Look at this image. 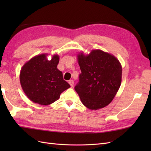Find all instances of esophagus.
<instances>
[{
  "mask_svg": "<svg viewBox=\"0 0 151 151\" xmlns=\"http://www.w3.org/2000/svg\"><path fill=\"white\" fill-rule=\"evenodd\" d=\"M69 84H70V87L73 88V86H74V81H69Z\"/></svg>",
  "mask_w": 151,
  "mask_h": 151,
  "instance_id": "obj_1",
  "label": "esophagus"
}]
</instances>
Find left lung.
I'll list each match as a JSON object with an SVG mask.
<instances>
[{"mask_svg":"<svg viewBox=\"0 0 151 151\" xmlns=\"http://www.w3.org/2000/svg\"><path fill=\"white\" fill-rule=\"evenodd\" d=\"M77 60L82 73L75 89L82 103L92 110L106 106L115 97L121 84L119 61L100 49L92 50L87 55L81 52L77 54Z\"/></svg>","mask_w":151,"mask_h":151,"instance_id":"left-lung-1","label":"left lung"}]
</instances>
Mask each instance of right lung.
I'll return each instance as SVG.
<instances>
[{"mask_svg": "<svg viewBox=\"0 0 151 151\" xmlns=\"http://www.w3.org/2000/svg\"><path fill=\"white\" fill-rule=\"evenodd\" d=\"M48 54H38L28 60L20 71L22 90L30 101L48 106L58 100L61 93L70 86L57 68L60 56L54 54L50 60Z\"/></svg>", "mask_w": 151, "mask_h": 151, "instance_id": "right-lung-1", "label": "right lung"}]
</instances>
